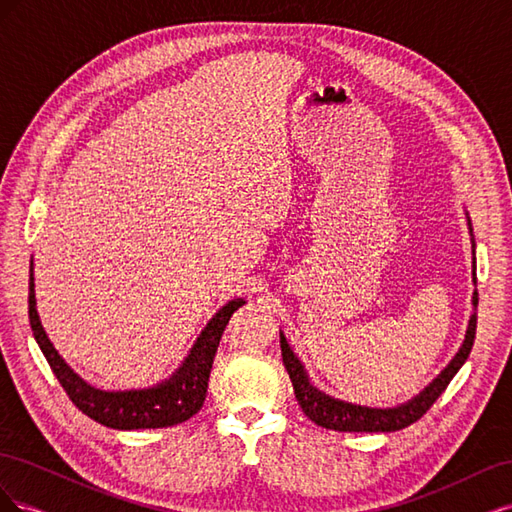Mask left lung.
Returning a JSON list of instances; mask_svg holds the SVG:
<instances>
[{
  "label": "left lung",
  "mask_w": 512,
  "mask_h": 512,
  "mask_svg": "<svg viewBox=\"0 0 512 512\" xmlns=\"http://www.w3.org/2000/svg\"><path fill=\"white\" fill-rule=\"evenodd\" d=\"M468 224H470V220H468ZM470 232H472V228H470ZM474 275H476V267H474ZM474 282H476V277H474ZM472 305H474V309L478 305L476 290L472 297ZM474 337H476V314H472V318H470L466 339H463V346L455 354V359L444 367L442 374L433 380L425 391H421L414 399L406 401V404H401L397 408H367V406H356V404H348V401L329 397L327 393L318 391L316 386L309 382L307 371L303 369L301 361L290 350L284 333H280V346H282L284 367L292 380L294 395H297L299 406L309 421L324 427V429H333V431H367V433H371V431H399V429L416 423L418 418H421L433 406V401H436L444 393L448 382L455 378L461 365L466 363L468 354L474 346Z\"/></svg>",
  "instance_id": "1"
}]
</instances>
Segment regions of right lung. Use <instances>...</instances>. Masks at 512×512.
<instances>
[{
	"label": "right lung",
	"instance_id": "right-lung-1",
	"mask_svg": "<svg viewBox=\"0 0 512 512\" xmlns=\"http://www.w3.org/2000/svg\"><path fill=\"white\" fill-rule=\"evenodd\" d=\"M243 299L230 301L215 314L205 331L196 339L188 359L175 371L173 376L158 386L143 391H100L89 386L83 378L64 363V359L53 348L51 339L46 337L36 309L34 273H29V324L42 354L49 361L55 378L64 386V391L79 408L96 423L113 429H158L188 421L205 404L207 384L211 365L218 352L222 333L230 316L243 305Z\"/></svg>",
	"mask_w": 512,
	"mask_h": 512
}]
</instances>
